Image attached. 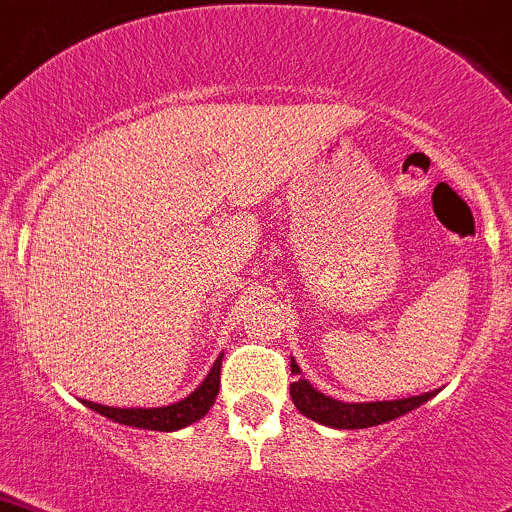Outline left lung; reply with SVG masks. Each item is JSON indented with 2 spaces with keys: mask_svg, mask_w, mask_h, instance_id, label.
Returning a JSON list of instances; mask_svg holds the SVG:
<instances>
[{
  "mask_svg": "<svg viewBox=\"0 0 512 512\" xmlns=\"http://www.w3.org/2000/svg\"><path fill=\"white\" fill-rule=\"evenodd\" d=\"M291 372L300 374L298 362L291 357ZM434 392H424L419 397L392 399V402H337L328 394L318 392L308 379L298 377V382L291 384V397L298 412L318 424L333 426V429H370V426L387 424V421L399 419V416L414 412L416 407L429 402Z\"/></svg>",
  "mask_w": 512,
  "mask_h": 512,
  "instance_id": "obj_1",
  "label": "left lung"
}]
</instances>
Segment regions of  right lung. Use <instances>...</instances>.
Returning a JSON list of instances; mask_svg holds the SVG:
<instances>
[{
    "label": "right lung",
    "mask_w": 512,
    "mask_h": 512,
    "mask_svg": "<svg viewBox=\"0 0 512 512\" xmlns=\"http://www.w3.org/2000/svg\"><path fill=\"white\" fill-rule=\"evenodd\" d=\"M221 357L224 352L214 360L212 370H209L204 382L194 389L192 394H187L184 399H179L175 404H167V407H105V404L88 402L81 399L88 409L98 412L100 416H108V419L118 421V424L135 426V429H150V431H179L184 426L194 424V421L202 419L204 414L212 409V404L217 402L219 394V374H221Z\"/></svg>",
    "instance_id": "add662e5"
}]
</instances>
